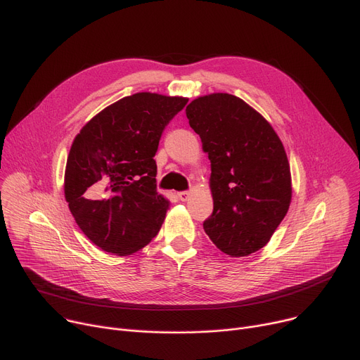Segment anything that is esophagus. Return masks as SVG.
I'll return each instance as SVG.
<instances>
[{
    "instance_id": "obj_1",
    "label": "esophagus",
    "mask_w": 360,
    "mask_h": 360,
    "mask_svg": "<svg viewBox=\"0 0 360 360\" xmlns=\"http://www.w3.org/2000/svg\"><path fill=\"white\" fill-rule=\"evenodd\" d=\"M178 197L181 201H188V198L191 197V193L190 191H182V193H178Z\"/></svg>"
}]
</instances>
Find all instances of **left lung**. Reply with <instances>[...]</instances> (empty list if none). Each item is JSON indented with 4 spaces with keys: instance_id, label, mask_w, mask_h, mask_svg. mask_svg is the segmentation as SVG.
Returning a JSON list of instances; mask_svg holds the SVG:
<instances>
[{
    "instance_id": "8db88e82",
    "label": "left lung",
    "mask_w": 360,
    "mask_h": 360,
    "mask_svg": "<svg viewBox=\"0 0 360 360\" xmlns=\"http://www.w3.org/2000/svg\"><path fill=\"white\" fill-rule=\"evenodd\" d=\"M186 118L212 162L213 214L202 228L229 257L266 247L292 201L286 150L258 110L229 93L198 96Z\"/></svg>"
}]
</instances>
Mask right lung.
I'll return each mask as SVG.
<instances>
[{"instance_id": "add662e5", "label": "right lung", "mask_w": 360, "mask_h": 360, "mask_svg": "<svg viewBox=\"0 0 360 360\" xmlns=\"http://www.w3.org/2000/svg\"><path fill=\"white\" fill-rule=\"evenodd\" d=\"M182 96L140 91L96 113L74 137L64 195L82 232L101 250L127 257L151 242L169 200L156 193L155 155Z\"/></svg>"}]
</instances>
